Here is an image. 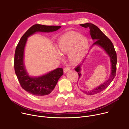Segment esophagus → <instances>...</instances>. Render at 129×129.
Here are the masks:
<instances>
[{"instance_id": "1", "label": "esophagus", "mask_w": 129, "mask_h": 129, "mask_svg": "<svg viewBox=\"0 0 129 129\" xmlns=\"http://www.w3.org/2000/svg\"><path fill=\"white\" fill-rule=\"evenodd\" d=\"M70 69H71V68H70V67H69V66H66V67H65V68L64 69V73H66V72L69 71L70 70Z\"/></svg>"}]
</instances>
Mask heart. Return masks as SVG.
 Masks as SVG:
<instances>
[{"label": "heart", "mask_w": 129, "mask_h": 129, "mask_svg": "<svg viewBox=\"0 0 129 129\" xmlns=\"http://www.w3.org/2000/svg\"><path fill=\"white\" fill-rule=\"evenodd\" d=\"M88 40L76 31L68 32L61 36L57 42V48L62 54H69L70 62L76 64L82 58L88 45ZM58 57L60 55L58 54Z\"/></svg>", "instance_id": "1"}]
</instances>
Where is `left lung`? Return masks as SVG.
Masks as SVG:
<instances>
[{"mask_svg": "<svg viewBox=\"0 0 129 129\" xmlns=\"http://www.w3.org/2000/svg\"><path fill=\"white\" fill-rule=\"evenodd\" d=\"M80 25L85 28H89L90 29L89 32L92 39L94 41H96L93 43L92 45L90 47V49L93 45H98L100 47H102L104 50V51L107 53L108 55L109 56L110 58V62L111 64V72L110 76L109 78V79H108L106 82L98 86L95 89H93L92 90L82 91L84 93L88 94V95H92V94L98 93L105 89L106 88L110 85V84L112 82V81L114 79V77L116 76L117 70L116 65L117 62V53L116 51H115L113 43H112L110 40L109 38H108L107 37L96 25L91 23L81 24H80ZM85 58H84L82 63H83ZM81 65L82 64L78 65L75 69V71L78 73L79 78L81 76ZM80 90H81V89Z\"/></svg>", "mask_w": 129, "mask_h": 129, "instance_id": "left-lung-1", "label": "left lung"}]
</instances>
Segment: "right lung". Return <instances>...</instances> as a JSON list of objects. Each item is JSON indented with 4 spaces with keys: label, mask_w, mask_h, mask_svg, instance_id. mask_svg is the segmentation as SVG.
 <instances>
[{
    "label": "right lung",
    "mask_w": 129,
    "mask_h": 129,
    "mask_svg": "<svg viewBox=\"0 0 129 129\" xmlns=\"http://www.w3.org/2000/svg\"><path fill=\"white\" fill-rule=\"evenodd\" d=\"M60 26L35 24L22 36L16 47L15 53V71L19 82L26 91L37 96H46L54 89L59 78L63 75V70L57 68L44 75L30 77L24 66V51L27 39L36 32H50L57 30Z\"/></svg>",
    "instance_id": "obj_1"
}]
</instances>
